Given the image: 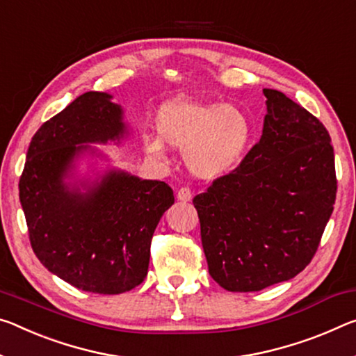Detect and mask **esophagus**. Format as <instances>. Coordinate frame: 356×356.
<instances>
[{"label":"esophagus","instance_id":"obj_1","mask_svg":"<svg viewBox=\"0 0 356 356\" xmlns=\"http://www.w3.org/2000/svg\"><path fill=\"white\" fill-rule=\"evenodd\" d=\"M191 196H193V193H191V190L188 187H182L177 191V200L179 201H190Z\"/></svg>","mask_w":356,"mask_h":356}]
</instances>
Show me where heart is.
Instances as JSON below:
<instances>
[{"label":"heart","mask_w":356,"mask_h":356,"mask_svg":"<svg viewBox=\"0 0 356 356\" xmlns=\"http://www.w3.org/2000/svg\"><path fill=\"white\" fill-rule=\"evenodd\" d=\"M158 136L144 139L152 156L161 158L166 147L185 152V161L201 179L223 177L238 168L249 150L252 122L238 106L204 104L188 99L166 103L158 112Z\"/></svg>","instance_id":"obj_1"}]
</instances>
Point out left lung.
<instances>
[{
  "label": "left lung",
  "mask_w": 356,
  "mask_h": 356,
  "mask_svg": "<svg viewBox=\"0 0 356 356\" xmlns=\"http://www.w3.org/2000/svg\"><path fill=\"white\" fill-rule=\"evenodd\" d=\"M261 139L193 204L209 274L228 291H259L301 273L336 201L334 150L317 117L264 88Z\"/></svg>",
  "instance_id": "obj_1"
}]
</instances>
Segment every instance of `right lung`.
Wrapping results in <instances>:
<instances>
[{
  "label": "right lung",
  "instance_id": "obj_1",
  "mask_svg": "<svg viewBox=\"0 0 356 356\" xmlns=\"http://www.w3.org/2000/svg\"><path fill=\"white\" fill-rule=\"evenodd\" d=\"M109 93L87 92L42 123L26 152L19 182L33 252L50 273L79 290L120 295L145 279L150 242L172 188L109 169L95 180L66 182L87 144L127 134L122 107Z\"/></svg>",
  "mask_w": 356,
  "mask_h": 356
}]
</instances>
